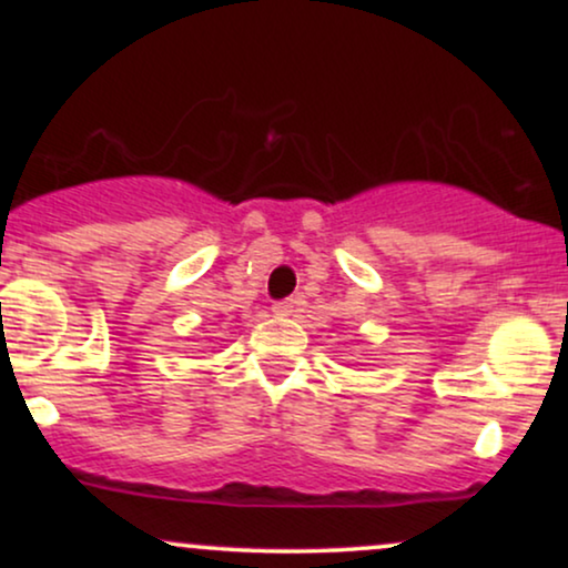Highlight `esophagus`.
Returning <instances> with one entry per match:
<instances>
[{
	"instance_id": "obj_1",
	"label": "esophagus",
	"mask_w": 568,
	"mask_h": 568,
	"mask_svg": "<svg viewBox=\"0 0 568 568\" xmlns=\"http://www.w3.org/2000/svg\"><path fill=\"white\" fill-rule=\"evenodd\" d=\"M272 312H275L277 317H288V315H293V312H296V302H293V298H283V302L272 304Z\"/></svg>"
}]
</instances>
